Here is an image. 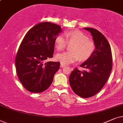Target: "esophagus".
Here are the masks:
<instances>
[{
	"mask_svg": "<svg viewBox=\"0 0 123 123\" xmlns=\"http://www.w3.org/2000/svg\"><path fill=\"white\" fill-rule=\"evenodd\" d=\"M65 65H63V64H62V63H61V65H60V68H63V67H65Z\"/></svg>",
	"mask_w": 123,
	"mask_h": 123,
	"instance_id": "1",
	"label": "esophagus"
}]
</instances>
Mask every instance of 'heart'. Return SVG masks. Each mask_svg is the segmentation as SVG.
<instances>
[{"instance_id":"obj_1","label":"heart","mask_w":123,"mask_h":123,"mask_svg":"<svg viewBox=\"0 0 123 123\" xmlns=\"http://www.w3.org/2000/svg\"><path fill=\"white\" fill-rule=\"evenodd\" d=\"M66 39L63 36L58 35L55 39V44L59 51L63 50L67 44H72L70 47V51L58 54L56 60L62 64H71L79 60H88L95 50L94 42L88 39L84 33L79 30H73L65 32Z\"/></svg>"}]
</instances>
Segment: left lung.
Here are the masks:
<instances>
[{
  "label": "left lung",
  "instance_id": "1",
  "mask_svg": "<svg viewBox=\"0 0 123 123\" xmlns=\"http://www.w3.org/2000/svg\"><path fill=\"white\" fill-rule=\"evenodd\" d=\"M91 32L95 44L92 55L80 66L75 68L69 77L70 86L75 94L89 98L98 93L104 87L112 70V53L110 45L105 36L96 29L84 28Z\"/></svg>",
  "mask_w": 123,
  "mask_h": 123
}]
</instances>
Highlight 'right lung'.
I'll return each instance as SVG.
<instances>
[{
    "mask_svg": "<svg viewBox=\"0 0 123 123\" xmlns=\"http://www.w3.org/2000/svg\"><path fill=\"white\" fill-rule=\"evenodd\" d=\"M61 32L58 25L42 22L32 27L23 39L16 57V72L21 84L30 92L48 89L60 68L58 62L45 61L53 57L55 39Z\"/></svg>",
    "mask_w": 123,
    "mask_h": 123,
    "instance_id": "add662e5",
    "label": "right lung"
}]
</instances>
